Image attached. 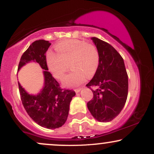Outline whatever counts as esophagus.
Segmentation results:
<instances>
[{
    "instance_id": "34e87169",
    "label": "esophagus",
    "mask_w": 154,
    "mask_h": 154,
    "mask_svg": "<svg viewBox=\"0 0 154 154\" xmlns=\"http://www.w3.org/2000/svg\"><path fill=\"white\" fill-rule=\"evenodd\" d=\"M81 91V88H77V89H75V91L76 92V93H79V92H80Z\"/></svg>"
}]
</instances>
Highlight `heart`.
<instances>
[{"mask_svg": "<svg viewBox=\"0 0 154 154\" xmlns=\"http://www.w3.org/2000/svg\"><path fill=\"white\" fill-rule=\"evenodd\" d=\"M57 53L49 51L47 63L53 75L61 79L69 68L72 71L63 79V85L75 88L83 83L96 72L100 61L98 49L95 45L79 40L60 42L56 45Z\"/></svg>", "mask_w": 154, "mask_h": 154, "instance_id": "1", "label": "heart"}]
</instances>
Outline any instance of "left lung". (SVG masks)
<instances>
[{
	"mask_svg": "<svg viewBox=\"0 0 154 154\" xmlns=\"http://www.w3.org/2000/svg\"><path fill=\"white\" fill-rule=\"evenodd\" d=\"M100 56L98 67L93 79L86 85L93 98L87 105L92 116L100 122H108L122 110L128 94V76L122 57L106 42L91 38Z\"/></svg>",
	"mask_w": 154,
	"mask_h": 154,
	"instance_id": "obj_1",
	"label": "left lung"
}]
</instances>
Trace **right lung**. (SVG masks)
I'll return each mask as SVG.
<instances>
[{"mask_svg":"<svg viewBox=\"0 0 154 154\" xmlns=\"http://www.w3.org/2000/svg\"><path fill=\"white\" fill-rule=\"evenodd\" d=\"M51 43L44 40L35 41L23 54L18 71L30 61L38 63L43 70L44 85L37 95L29 94L18 82L22 104L28 115L40 126L48 129L61 128L66 122L70 102L76 95L74 91L62 89L48 72L46 54Z\"/></svg>","mask_w":154,"mask_h":154,"instance_id":"obj_1","label":"right lung"}]
</instances>
